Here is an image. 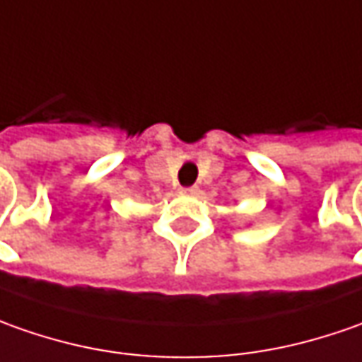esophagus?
<instances>
[{"mask_svg": "<svg viewBox=\"0 0 362 362\" xmlns=\"http://www.w3.org/2000/svg\"><path fill=\"white\" fill-rule=\"evenodd\" d=\"M180 192L186 194V196H196L200 190H198V186H190V188H182Z\"/></svg>", "mask_w": 362, "mask_h": 362, "instance_id": "1", "label": "esophagus"}]
</instances>
